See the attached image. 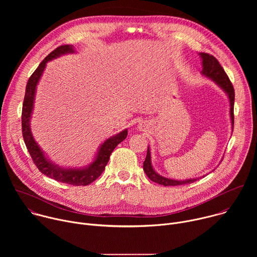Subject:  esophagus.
Here are the masks:
<instances>
[{"instance_id": "34e87169", "label": "esophagus", "mask_w": 257, "mask_h": 257, "mask_svg": "<svg viewBox=\"0 0 257 257\" xmlns=\"http://www.w3.org/2000/svg\"><path fill=\"white\" fill-rule=\"evenodd\" d=\"M139 128H140V129H142V130H143V129H144V125H143V124H140V126H139Z\"/></svg>"}]
</instances>
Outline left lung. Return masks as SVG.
Returning a JSON list of instances; mask_svg holds the SVG:
<instances>
[{"mask_svg": "<svg viewBox=\"0 0 257 257\" xmlns=\"http://www.w3.org/2000/svg\"><path fill=\"white\" fill-rule=\"evenodd\" d=\"M201 59H202V71L201 73L203 75L209 77L212 79L219 87H222L224 91L228 94L229 99H230V116H231V121H232V127H234V100H235V91L232 82L230 81L228 75L226 74L225 70L221 66V64L218 63V61L209 54L206 53H200L199 54ZM151 151L150 148H148V154H146L145 161L143 163V170L152 181L158 183L160 185L164 186H178V185H184V184H190V183H193L198 180L196 179H188L185 181H178L174 179H169L166 177H163L159 175L153 168L152 162H151ZM204 177V176H203Z\"/></svg>", "mask_w": 257, "mask_h": 257, "instance_id": "obj_1", "label": "left lung"}]
</instances>
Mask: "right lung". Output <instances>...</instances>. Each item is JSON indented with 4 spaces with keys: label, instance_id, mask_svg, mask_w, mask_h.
Wrapping results in <instances>:
<instances>
[{
    "label": "right lung",
    "instance_id": "obj_1",
    "mask_svg": "<svg viewBox=\"0 0 257 257\" xmlns=\"http://www.w3.org/2000/svg\"><path fill=\"white\" fill-rule=\"evenodd\" d=\"M68 53H74V48H73V46L64 45L58 47L44 59V61L39 65V67L36 68V70L32 73V75L29 77L28 82L26 84L25 95L22 105V135L28 153L34 165L38 167V169L44 175L58 182L66 183V184L74 186H86L101 175L109 160V156H111L116 146L127 137L128 131L126 129L118 133L117 135L106 139L100 145L99 151L93 163H91L88 167L84 169H64L53 164L45 157L44 152L41 150L38 143L35 142L30 131L29 122L33 108L35 88L41 79V76L46 68L47 63L57 57H60L61 55Z\"/></svg>",
    "mask_w": 257,
    "mask_h": 257
}]
</instances>
